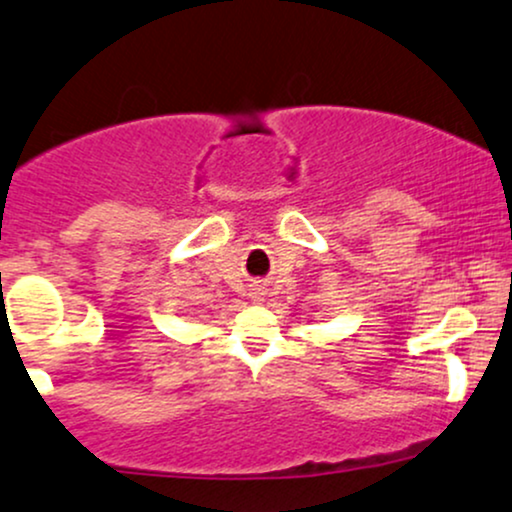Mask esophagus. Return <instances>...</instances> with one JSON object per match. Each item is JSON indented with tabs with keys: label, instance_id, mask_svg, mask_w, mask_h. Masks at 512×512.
I'll return each instance as SVG.
<instances>
[{
	"label": "esophagus",
	"instance_id": "esophagus-1",
	"mask_svg": "<svg viewBox=\"0 0 512 512\" xmlns=\"http://www.w3.org/2000/svg\"><path fill=\"white\" fill-rule=\"evenodd\" d=\"M261 294H263V290H261V287H256V290H254V294H251V297H254V302H261Z\"/></svg>",
	"mask_w": 512,
	"mask_h": 512
}]
</instances>
